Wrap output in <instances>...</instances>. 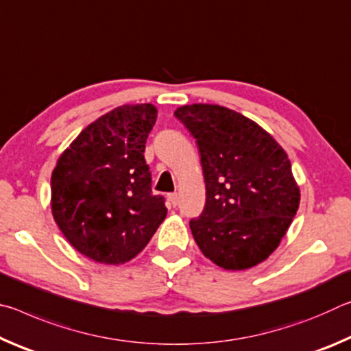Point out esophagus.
Segmentation results:
<instances>
[{
	"instance_id": "1",
	"label": "esophagus",
	"mask_w": 351,
	"mask_h": 351,
	"mask_svg": "<svg viewBox=\"0 0 351 351\" xmlns=\"http://www.w3.org/2000/svg\"><path fill=\"white\" fill-rule=\"evenodd\" d=\"M167 199H169V203H170V206H176L178 204V195L176 193H170L169 197H167Z\"/></svg>"
}]
</instances>
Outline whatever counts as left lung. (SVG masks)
<instances>
[{
  "label": "left lung",
  "instance_id": "8db88e82",
  "mask_svg": "<svg viewBox=\"0 0 351 351\" xmlns=\"http://www.w3.org/2000/svg\"><path fill=\"white\" fill-rule=\"evenodd\" d=\"M175 116L197 139L206 204L190 230L201 252L228 271L265 261L280 245L300 203L287 152L252 119L213 104Z\"/></svg>",
  "mask_w": 351,
  "mask_h": 351
}]
</instances>
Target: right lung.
<instances>
[{"label": "right lung", "instance_id": "add662e5", "mask_svg": "<svg viewBox=\"0 0 351 351\" xmlns=\"http://www.w3.org/2000/svg\"><path fill=\"white\" fill-rule=\"evenodd\" d=\"M158 117L152 104L122 105L83 128L51 176V210L71 246L104 265L134 258L165 215L152 195L144 150Z\"/></svg>", "mask_w": 351, "mask_h": 351}]
</instances>
